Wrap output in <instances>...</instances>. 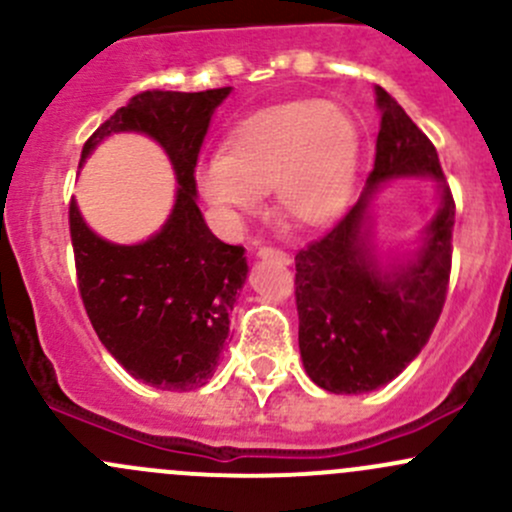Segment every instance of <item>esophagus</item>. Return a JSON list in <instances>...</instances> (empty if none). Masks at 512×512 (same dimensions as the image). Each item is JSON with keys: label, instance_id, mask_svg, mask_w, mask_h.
Instances as JSON below:
<instances>
[{"label": "esophagus", "instance_id": "obj_1", "mask_svg": "<svg viewBox=\"0 0 512 512\" xmlns=\"http://www.w3.org/2000/svg\"><path fill=\"white\" fill-rule=\"evenodd\" d=\"M257 255H260V257H275V260L285 262V265H289V262H292V257H289L287 252L277 250V247H260V252H257Z\"/></svg>", "mask_w": 512, "mask_h": 512}]
</instances>
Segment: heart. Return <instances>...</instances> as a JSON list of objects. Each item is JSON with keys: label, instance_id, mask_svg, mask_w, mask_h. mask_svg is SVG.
<instances>
[{"label": "heart", "instance_id": "b5f03b06", "mask_svg": "<svg viewBox=\"0 0 512 512\" xmlns=\"http://www.w3.org/2000/svg\"><path fill=\"white\" fill-rule=\"evenodd\" d=\"M359 136L337 103L292 101L247 118L223 156L200 168L203 198L232 218L260 210L275 190L277 210L299 227L327 225L347 208L356 180Z\"/></svg>", "mask_w": 512, "mask_h": 512}]
</instances>
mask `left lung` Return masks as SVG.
<instances>
[{"instance_id":"obj_1","label":"left lung","mask_w":512,"mask_h":512,"mask_svg":"<svg viewBox=\"0 0 512 512\" xmlns=\"http://www.w3.org/2000/svg\"><path fill=\"white\" fill-rule=\"evenodd\" d=\"M381 128L364 195L342 220L294 257L299 352L309 379L332 394H364L401 374L426 347L451 277L456 203L436 146L396 98L376 86ZM401 174L442 183V208L417 260L399 273L378 267L363 230L373 188Z\"/></svg>"}]
</instances>
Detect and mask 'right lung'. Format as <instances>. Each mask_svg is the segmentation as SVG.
I'll use <instances>...</instances> for the list:
<instances>
[{"instance_id": "right-lung-1", "label": "right lung", "mask_w": 512, "mask_h": 512, "mask_svg": "<svg viewBox=\"0 0 512 512\" xmlns=\"http://www.w3.org/2000/svg\"><path fill=\"white\" fill-rule=\"evenodd\" d=\"M223 89L141 91L84 143L81 163L118 131L156 138L178 178L173 213L141 245L94 235L69 203L76 280L98 339L131 376L163 391L208 384L230 332V309L245 285L242 245H227L205 225L195 203V163Z\"/></svg>"}]
</instances>
